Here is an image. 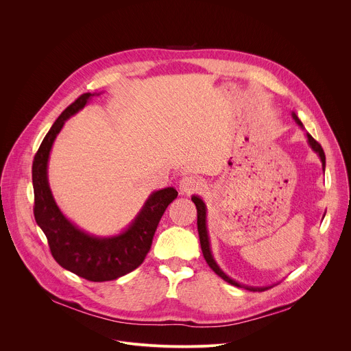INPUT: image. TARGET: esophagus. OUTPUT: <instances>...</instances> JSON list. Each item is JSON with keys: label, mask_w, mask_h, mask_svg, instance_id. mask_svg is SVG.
Masks as SVG:
<instances>
[{"label": "esophagus", "mask_w": 351, "mask_h": 351, "mask_svg": "<svg viewBox=\"0 0 351 351\" xmlns=\"http://www.w3.org/2000/svg\"><path fill=\"white\" fill-rule=\"evenodd\" d=\"M199 187H202V183H199V180L194 176H184L179 182V190L183 194H191V193L199 190Z\"/></svg>", "instance_id": "esophagus-1"}]
</instances>
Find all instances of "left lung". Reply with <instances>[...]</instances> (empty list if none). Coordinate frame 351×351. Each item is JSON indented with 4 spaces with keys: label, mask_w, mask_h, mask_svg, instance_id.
Returning a JSON list of instances; mask_svg holds the SVG:
<instances>
[{
    "label": "left lung",
    "mask_w": 351,
    "mask_h": 351,
    "mask_svg": "<svg viewBox=\"0 0 351 351\" xmlns=\"http://www.w3.org/2000/svg\"><path fill=\"white\" fill-rule=\"evenodd\" d=\"M291 117H293V119L295 121V123L304 130V126H303L302 121L298 119V117H297L294 112H291ZM306 137H307V143H308V145L311 147L313 152L319 157V160H321V162H322V169H324V172H325V164H326V161H325V153H324L322 147H321V145L313 138V136H311L310 133H307V132H306ZM191 202L195 204V208H197V229H198V236H199V244H202L203 256H204L207 264L210 265V268H211L219 278H222L225 282H228V283H230V285H233V286H237V287H244L245 290H250V291H264V290H267V289L275 286V285H269V286H248V285H243V283H240V282L232 279L229 275H226V274L222 271V268L217 264V261H215V258H214V256H213V252H211V241H210V234H208V228H207V206H206V203L203 202V198L199 197V195H197V194H193V195H191ZM324 217H325V214H324Z\"/></svg>",
    "instance_id": "left-lung-1"
}]
</instances>
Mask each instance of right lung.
Masks as SVG:
<instances>
[{
    "instance_id": "obj_1",
    "label": "right lung",
    "mask_w": 351,
    "mask_h": 351,
    "mask_svg": "<svg viewBox=\"0 0 351 351\" xmlns=\"http://www.w3.org/2000/svg\"><path fill=\"white\" fill-rule=\"evenodd\" d=\"M99 94L80 95L58 117L40 144L32 168L34 219L48 240L53 257L62 268L91 282L115 280L141 265L161 217L178 195L173 187L153 191L132 222L122 232L111 236L91 234L65 217L49 187V154L65 122Z\"/></svg>"
}]
</instances>
